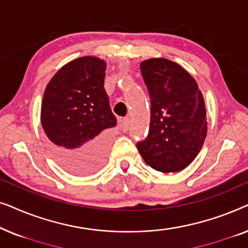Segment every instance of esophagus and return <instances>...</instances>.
I'll list each match as a JSON object with an SVG mask.
<instances>
[{"instance_id":"34e87169","label":"esophagus","mask_w":248,"mask_h":248,"mask_svg":"<svg viewBox=\"0 0 248 248\" xmlns=\"http://www.w3.org/2000/svg\"><path fill=\"white\" fill-rule=\"evenodd\" d=\"M120 125H121V128L124 132L128 131V127H130V118H128V117L121 118V120H120Z\"/></svg>"}]
</instances>
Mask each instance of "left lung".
Segmentation results:
<instances>
[{
  "label": "left lung",
  "instance_id": "1",
  "mask_svg": "<svg viewBox=\"0 0 248 248\" xmlns=\"http://www.w3.org/2000/svg\"><path fill=\"white\" fill-rule=\"evenodd\" d=\"M141 74L151 104L149 133L137 148L161 172L181 171L194 160L206 137L204 99L187 71L166 59L143 61Z\"/></svg>",
  "mask_w": 248,
  "mask_h": 248
}]
</instances>
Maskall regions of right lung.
Listing matches in <instances>:
<instances>
[{"label": "right lung", "instance_id": "1", "mask_svg": "<svg viewBox=\"0 0 248 248\" xmlns=\"http://www.w3.org/2000/svg\"><path fill=\"white\" fill-rule=\"evenodd\" d=\"M106 63L93 56L67 63L47 84L40 121L56 161L73 174L97 170L106 158V130L116 125L105 91Z\"/></svg>", "mask_w": 248, "mask_h": 248}]
</instances>
